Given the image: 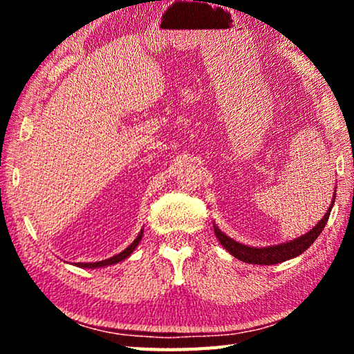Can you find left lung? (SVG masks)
Segmentation results:
<instances>
[{
  "label": "left lung",
  "mask_w": 354,
  "mask_h": 354,
  "mask_svg": "<svg viewBox=\"0 0 354 354\" xmlns=\"http://www.w3.org/2000/svg\"><path fill=\"white\" fill-rule=\"evenodd\" d=\"M334 200H335V194L333 196L331 206L328 207L325 217H323L309 232L295 239V241H290L281 245H273V247L256 248V247H248V245L239 243L236 241H232L231 237H227L225 232H221L215 225H214V232L220 241V243L225 247V250L230 251L232 256L237 257V259H241L242 262L259 263V266H273V263H281L284 261L292 259V257L299 256L303 251H306L310 245L315 242V239L320 236V232L323 231V227H325L326 221L329 218V214H331V209L334 206Z\"/></svg>",
  "instance_id": "obj_1"
}]
</instances>
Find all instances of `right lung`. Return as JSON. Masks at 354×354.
<instances>
[{
  "instance_id": "1",
  "label": "right lung",
  "mask_w": 354,
  "mask_h": 354,
  "mask_svg": "<svg viewBox=\"0 0 354 354\" xmlns=\"http://www.w3.org/2000/svg\"><path fill=\"white\" fill-rule=\"evenodd\" d=\"M142 236H143V230H140L139 236H137V237L134 239V242L131 243L127 250H123L122 253H118V254H115V256L109 257V259H104V261H100V262H77V263H75V266L81 267V268H98V267L112 266V263H117V262H120V261L127 259V257L131 256V253H133V251L137 248V245H139V242L142 241Z\"/></svg>"
}]
</instances>
